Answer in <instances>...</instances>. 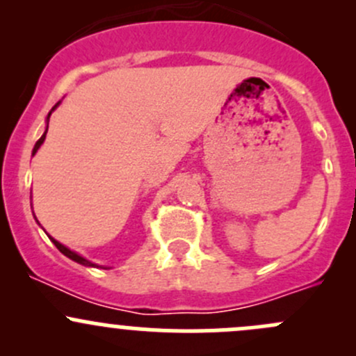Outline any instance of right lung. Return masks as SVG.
Instances as JSON below:
<instances>
[{
    "mask_svg": "<svg viewBox=\"0 0 356 356\" xmlns=\"http://www.w3.org/2000/svg\"><path fill=\"white\" fill-rule=\"evenodd\" d=\"M55 108H56V105H55ZM55 108H53V110H55ZM53 110H51V111H53ZM51 111H49V113H48V120H49V115H51ZM46 132H48V131H46ZM46 132H44V134H42V136H41V138H39V141H38V143H35L34 149H32V155H34V153H35V152H38V149H39V146H41V145H42V141H44V138H46ZM51 241H53V243H55V246H56V248H58V250H60V251H62V253H63V254H65V257H68V258H70V260L77 261V264H81V265H88V267H96V265H95V264H91V261H89V260H86V258H82V257H81V254L74 253V251H70V250H68V248H65V246H63V245H60V243H58V241H55V239H53V238H51Z\"/></svg>",
    "mask_w": 356,
    "mask_h": 356,
    "instance_id": "right-lung-1",
    "label": "right lung"
}]
</instances>
